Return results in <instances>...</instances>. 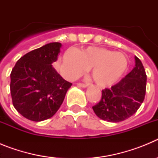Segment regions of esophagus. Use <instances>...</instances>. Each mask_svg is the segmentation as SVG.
I'll list each match as a JSON object with an SVG mask.
<instances>
[{"label": "esophagus", "instance_id": "34e87169", "mask_svg": "<svg viewBox=\"0 0 158 158\" xmlns=\"http://www.w3.org/2000/svg\"><path fill=\"white\" fill-rule=\"evenodd\" d=\"M77 85L80 86V87H82V88H86L88 86V85L87 84H84V83H78Z\"/></svg>", "mask_w": 158, "mask_h": 158}]
</instances>
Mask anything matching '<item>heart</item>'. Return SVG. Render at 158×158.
Returning <instances> with one entry per match:
<instances>
[{
    "label": "heart",
    "instance_id": "1",
    "mask_svg": "<svg viewBox=\"0 0 158 158\" xmlns=\"http://www.w3.org/2000/svg\"><path fill=\"white\" fill-rule=\"evenodd\" d=\"M126 56L104 47H89L76 51L68 49L62 56L61 71L70 81L84 74L91 68V75L100 87H108L120 80L127 69Z\"/></svg>",
    "mask_w": 158,
    "mask_h": 158
}]
</instances>
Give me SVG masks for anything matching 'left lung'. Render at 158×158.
I'll list each match as a JSON object with an SVG mask.
<instances>
[{
    "instance_id": "1",
    "label": "left lung",
    "mask_w": 158,
    "mask_h": 158,
    "mask_svg": "<svg viewBox=\"0 0 158 158\" xmlns=\"http://www.w3.org/2000/svg\"><path fill=\"white\" fill-rule=\"evenodd\" d=\"M146 73L139 58L135 67L111 89L102 90L99 103L93 107L96 115L103 120L117 123L133 115L145 99Z\"/></svg>"
}]
</instances>
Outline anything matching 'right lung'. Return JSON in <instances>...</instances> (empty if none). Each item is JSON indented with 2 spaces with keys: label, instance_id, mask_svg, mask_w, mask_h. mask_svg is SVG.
<instances>
[{
  "label": "right lung",
  "instance_id": "obj_1",
  "mask_svg": "<svg viewBox=\"0 0 158 158\" xmlns=\"http://www.w3.org/2000/svg\"><path fill=\"white\" fill-rule=\"evenodd\" d=\"M61 46L60 43H51L27 53L11 72L12 104L29 120L40 122L51 118L72 85L51 65L58 58Z\"/></svg>",
  "mask_w": 158,
  "mask_h": 158
}]
</instances>
